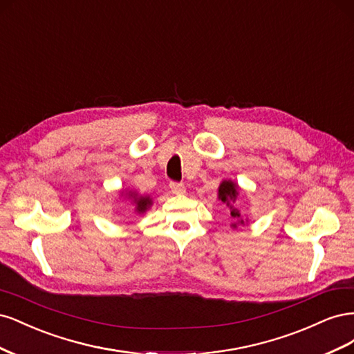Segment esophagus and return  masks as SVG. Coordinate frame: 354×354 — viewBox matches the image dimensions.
<instances>
[{
    "label": "esophagus",
    "instance_id": "esophagus-1",
    "mask_svg": "<svg viewBox=\"0 0 354 354\" xmlns=\"http://www.w3.org/2000/svg\"><path fill=\"white\" fill-rule=\"evenodd\" d=\"M169 187H171V192H173L174 195H181V194H185V190H186L185 185H183V183H178V181H171V183H169Z\"/></svg>",
    "mask_w": 354,
    "mask_h": 354
}]
</instances>
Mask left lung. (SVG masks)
Here are the masks:
<instances>
[{"label":"left lung","mask_w":354,"mask_h":354,"mask_svg":"<svg viewBox=\"0 0 354 354\" xmlns=\"http://www.w3.org/2000/svg\"><path fill=\"white\" fill-rule=\"evenodd\" d=\"M236 195H238V190H236V186H234V183H232L230 180L229 181L224 180L223 183L220 185V189H218V198L221 199L223 203H226V205L229 207L230 216L238 223L243 224V220L241 218L239 209L233 205V199H236ZM233 227H236V224H233Z\"/></svg>","instance_id":"8db88e82"}]
</instances>
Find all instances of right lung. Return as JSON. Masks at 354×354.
I'll use <instances>...</instances> for the list:
<instances>
[{
  "mask_svg": "<svg viewBox=\"0 0 354 354\" xmlns=\"http://www.w3.org/2000/svg\"><path fill=\"white\" fill-rule=\"evenodd\" d=\"M134 203H136V211H137L138 214H142V212H145L149 207H151L152 201L149 199V198H146V196H142V198H134Z\"/></svg>",
  "mask_w": 354,
  "mask_h": 354,
  "instance_id": "1",
  "label": "right lung"
}]
</instances>
